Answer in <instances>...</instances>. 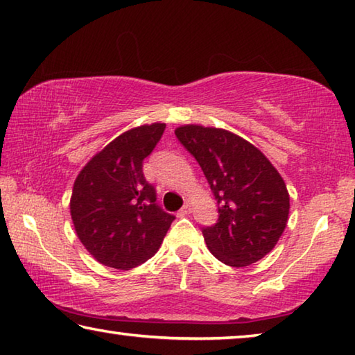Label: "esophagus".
Wrapping results in <instances>:
<instances>
[{
	"label": "esophagus",
	"mask_w": 355,
	"mask_h": 355,
	"mask_svg": "<svg viewBox=\"0 0 355 355\" xmlns=\"http://www.w3.org/2000/svg\"><path fill=\"white\" fill-rule=\"evenodd\" d=\"M191 211H192V207L189 205V203H184L183 208L178 211V216H188Z\"/></svg>",
	"instance_id": "34e87169"
}]
</instances>
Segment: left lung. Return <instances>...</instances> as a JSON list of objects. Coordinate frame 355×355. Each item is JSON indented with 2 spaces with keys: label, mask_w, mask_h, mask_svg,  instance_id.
I'll list each match as a JSON object with an SVG mask.
<instances>
[{
  "label": "left lung",
  "mask_w": 355,
  "mask_h": 355,
  "mask_svg": "<svg viewBox=\"0 0 355 355\" xmlns=\"http://www.w3.org/2000/svg\"><path fill=\"white\" fill-rule=\"evenodd\" d=\"M175 135L218 200V222L202 230L208 250L233 268L261 260L275 248L290 214V194L279 171L254 144L228 130L188 123Z\"/></svg>",
  "instance_id": "obj_1"
}]
</instances>
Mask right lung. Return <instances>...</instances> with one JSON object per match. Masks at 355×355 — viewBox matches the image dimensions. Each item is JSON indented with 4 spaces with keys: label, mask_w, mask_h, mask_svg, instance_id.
Returning <instances> with one entry per match:
<instances>
[{
    "label": "right lung",
    "mask_w": 355,
    "mask_h": 355,
    "mask_svg": "<svg viewBox=\"0 0 355 355\" xmlns=\"http://www.w3.org/2000/svg\"><path fill=\"white\" fill-rule=\"evenodd\" d=\"M166 123L125 131L95 153L78 173L70 197L76 236L98 263L128 271L158 252L175 219L156 205L142 173Z\"/></svg>",
    "instance_id": "right-lung-1"
}]
</instances>
